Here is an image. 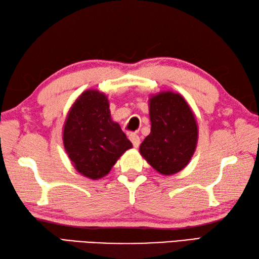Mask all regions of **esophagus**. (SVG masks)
<instances>
[{
    "label": "esophagus",
    "mask_w": 259,
    "mask_h": 259,
    "mask_svg": "<svg viewBox=\"0 0 259 259\" xmlns=\"http://www.w3.org/2000/svg\"><path fill=\"white\" fill-rule=\"evenodd\" d=\"M129 139L131 140V142H133V145H134L135 148H138L140 146V138L137 134H131L129 136Z\"/></svg>",
    "instance_id": "obj_1"
}]
</instances>
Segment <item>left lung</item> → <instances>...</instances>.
Wrapping results in <instances>:
<instances>
[{"mask_svg": "<svg viewBox=\"0 0 259 259\" xmlns=\"http://www.w3.org/2000/svg\"><path fill=\"white\" fill-rule=\"evenodd\" d=\"M150 135L140 153L159 174L170 176L183 170L196 150L198 126L194 112L179 93L160 92L149 100Z\"/></svg>", "mask_w": 259, "mask_h": 259, "instance_id": "1", "label": "left lung"}]
</instances>
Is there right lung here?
Masks as SVG:
<instances>
[{
  "label": "right lung",
  "instance_id": "1",
  "mask_svg": "<svg viewBox=\"0 0 259 259\" xmlns=\"http://www.w3.org/2000/svg\"><path fill=\"white\" fill-rule=\"evenodd\" d=\"M63 145L74 168L93 180L108 175L120 156L133 148L111 119L107 96L97 90L84 91L71 107Z\"/></svg>",
  "mask_w": 259,
  "mask_h": 259
}]
</instances>
